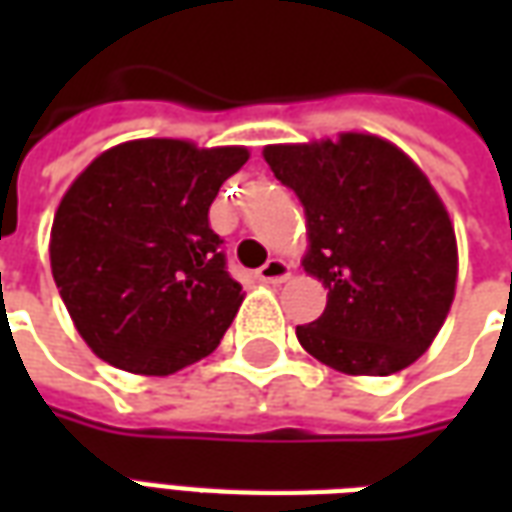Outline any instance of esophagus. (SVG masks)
Segmentation results:
<instances>
[{"instance_id":"esophagus-1","label":"esophagus","mask_w":512,"mask_h":512,"mask_svg":"<svg viewBox=\"0 0 512 512\" xmlns=\"http://www.w3.org/2000/svg\"><path fill=\"white\" fill-rule=\"evenodd\" d=\"M290 277V266L285 260H279V257H271L266 266L257 271V279L260 282H268V285H279V282H285Z\"/></svg>"}]
</instances>
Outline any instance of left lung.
I'll return each mask as SVG.
<instances>
[{"label": "left lung", "mask_w": 512, "mask_h": 512, "mask_svg": "<svg viewBox=\"0 0 512 512\" xmlns=\"http://www.w3.org/2000/svg\"><path fill=\"white\" fill-rule=\"evenodd\" d=\"M263 156L307 213L304 271L329 288L321 318L296 326L301 348L348 376L417 362L458 277L455 230L422 169L373 134L268 145Z\"/></svg>", "instance_id": "1"}]
</instances>
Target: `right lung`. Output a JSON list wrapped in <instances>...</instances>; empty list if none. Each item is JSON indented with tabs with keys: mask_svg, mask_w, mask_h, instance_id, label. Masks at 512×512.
<instances>
[{
	"mask_svg": "<svg viewBox=\"0 0 512 512\" xmlns=\"http://www.w3.org/2000/svg\"><path fill=\"white\" fill-rule=\"evenodd\" d=\"M246 147L134 139L65 191L51 274L84 343L109 365L169 376L216 351L244 301L208 211Z\"/></svg>",
	"mask_w": 512,
	"mask_h": 512,
	"instance_id": "1",
	"label": "right lung"
}]
</instances>
